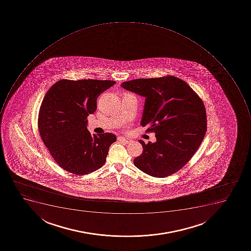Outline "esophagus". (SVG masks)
I'll use <instances>...</instances> for the list:
<instances>
[{"instance_id": "esophagus-1", "label": "esophagus", "mask_w": 251, "mask_h": 251, "mask_svg": "<svg viewBox=\"0 0 251 251\" xmlns=\"http://www.w3.org/2000/svg\"><path fill=\"white\" fill-rule=\"evenodd\" d=\"M118 140L120 142L125 143V144H130L132 142V140L129 138H126L124 136H119L118 137Z\"/></svg>"}]
</instances>
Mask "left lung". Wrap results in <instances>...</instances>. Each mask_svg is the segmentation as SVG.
<instances>
[{
	"instance_id": "8db88e82",
	"label": "left lung",
	"mask_w": 251,
	"mask_h": 251,
	"mask_svg": "<svg viewBox=\"0 0 251 251\" xmlns=\"http://www.w3.org/2000/svg\"><path fill=\"white\" fill-rule=\"evenodd\" d=\"M122 87L145 97L141 126L155 133L156 142L145 144L135 166L154 177L177 172L197 151L206 132L203 102L189 85L174 76L125 81Z\"/></svg>"
}]
</instances>
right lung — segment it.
<instances>
[{"instance_id":"1","label":"right lung","mask_w":251,"mask_h":251,"mask_svg":"<svg viewBox=\"0 0 251 251\" xmlns=\"http://www.w3.org/2000/svg\"><path fill=\"white\" fill-rule=\"evenodd\" d=\"M110 80H67L55 82L40 107L38 126L42 141L61 168L85 175L100 168L117 136L91 135L87 117L97 110V100L112 85Z\"/></svg>"}]
</instances>
